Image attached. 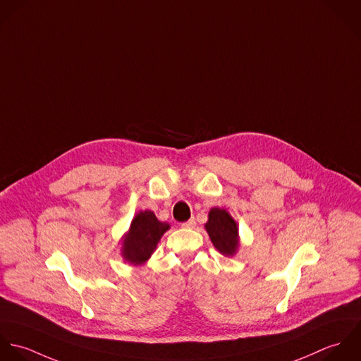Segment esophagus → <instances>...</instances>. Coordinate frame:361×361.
<instances>
[{
  "mask_svg": "<svg viewBox=\"0 0 361 361\" xmlns=\"http://www.w3.org/2000/svg\"><path fill=\"white\" fill-rule=\"evenodd\" d=\"M195 224H197V221H195V219L192 217V219H190V220L184 221L181 226H183V227H185V228H194V227H195Z\"/></svg>",
  "mask_w": 361,
  "mask_h": 361,
  "instance_id": "esophagus-1",
  "label": "esophagus"
}]
</instances>
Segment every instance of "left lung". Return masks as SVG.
Wrapping results in <instances>:
<instances>
[{"mask_svg":"<svg viewBox=\"0 0 361 361\" xmlns=\"http://www.w3.org/2000/svg\"><path fill=\"white\" fill-rule=\"evenodd\" d=\"M205 230L217 251L224 257H233L240 248L238 226L224 208H212L205 223Z\"/></svg>","mask_w":361,"mask_h":361,"instance_id":"left-lung-1","label":"left lung"}]
</instances>
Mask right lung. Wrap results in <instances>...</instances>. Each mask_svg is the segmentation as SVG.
Instances as JSON below:
<instances>
[{"instance_id": "1", "label": "right lung", "mask_w": 361, "mask_h": 361, "mask_svg": "<svg viewBox=\"0 0 361 361\" xmlns=\"http://www.w3.org/2000/svg\"><path fill=\"white\" fill-rule=\"evenodd\" d=\"M170 228L167 221H160L146 209L138 212L128 231L121 237V257L133 267H141L152 257L161 235Z\"/></svg>"}]
</instances>
